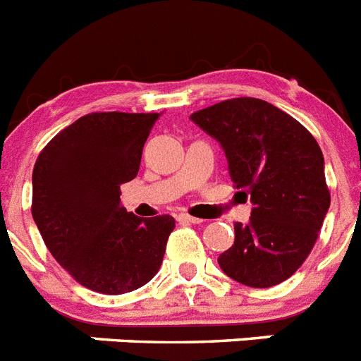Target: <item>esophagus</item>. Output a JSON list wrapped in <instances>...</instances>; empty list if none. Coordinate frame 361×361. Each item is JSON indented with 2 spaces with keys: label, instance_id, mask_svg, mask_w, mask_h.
Masks as SVG:
<instances>
[{
  "label": "esophagus",
  "instance_id": "obj_1",
  "mask_svg": "<svg viewBox=\"0 0 361 361\" xmlns=\"http://www.w3.org/2000/svg\"><path fill=\"white\" fill-rule=\"evenodd\" d=\"M177 220H178V222H188V224H200V222H202L200 219L188 215V213H178Z\"/></svg>",
  "mask_w": 361,
  "mask_h": 361
}]
</instances>
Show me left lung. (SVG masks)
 Here are the masks:
<instances>
[{"label": "left lung", "mask_w": 361, "mask_h": 361, "mask_svg": "<svg viewBox=\"0 0 361 361\" xmlns=\"http://www.w3.org/2000/svg\"><path fill=\"white\" fill-rule=\"evenodd\" d=\"M222 146L238 193L251 197L247 224L219 257L229 279L271 288L304 264L329 212L324 155L296 119L262 99L237 97L191 114Z\"/></svg>", "instance_id": "obj_1"}]
</instances>
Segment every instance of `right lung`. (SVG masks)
Listing matches in <instances>:
<instances>
[{"label": "right lung", "instance_id": "1", "mask_svg": "<svg viewBox=\"0 0 361 361\" xmlns=\"http://www.w3.org/2000/svg\"><path fill=\"white\" fill-rule=\"evenodd\" d=\"M159 114L95 111L57 133L32 173V216L73 280L103 295L135 291L157 275L175 219H141L121 204Z\"/></svg>", "mask_w": 361, "mask_h": 361}]
</instances>
